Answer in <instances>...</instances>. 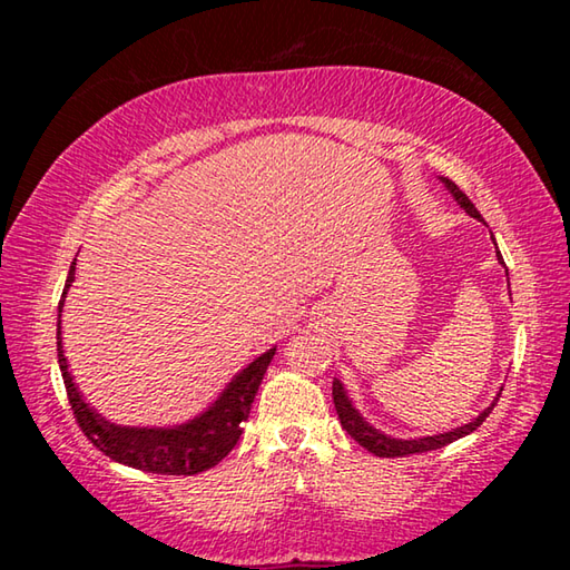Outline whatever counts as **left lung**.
Returning <instances> with one entry per match:
<instances>
[{
	"instance_id": "left-lung-1",
	"label": "left lung",
	"mask_w": 570,
	"mask_h": 570,
	"mask_svg": "<svg viewBox=\"0 0 570 570\" xmlns=\"http://www.w3.org/2000/svg\"><path fill=\"white\" fill-rule=\"evenodd\" d=\"M440 180L445 183V188L452 193V198L458 200V206H460L462 210H465L468 216L482 220L480 210H478L475 206H472V200L455 186V183H452L450 178H440ZM493 244H495V238H493ZM495 248H498V244H495ZM498 262L503 264V256H500V250H498ZM505 274H508V272H505ZM332 397H334V407H336V414H340L342 428H344L346 432H350V435H352L356 442H360L362 448L374 452V455H377V458H402V455H414V452H430V450L445 448V445H450V442H455V440H460V438L470 435L472 430H478L480 424L485 422L490 410L495 407V402H498V397H495L493 402L488 404L485 410H482V412L478 414V417H472L470 422L460 424V428H452V430H448V432H438V435H424V438H407V440H402V438L384 435V432L374 428L372 422H366V420L362 417V414H360V410L354 407V402H352L350 394H346V387L342 384V380H336V377H334V384H332Z\"/></svg>"
}]
</instances>
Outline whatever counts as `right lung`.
<instances>
[{"label": "right lung", "instance_id": "1", "mask_svg": "<svg viewBox=\"0 0 570 570\" xmlns=\"http://www.w3.org/2000/svg\"><path fill=\"white\" fill-rule=\"evenodd\" d=\"M77 258L67 272L65 292L57 306V362L70 397L72 412L77 422L92 445L102 450L105 455L115 462H122L128 468H138L146 472H158V475H198L208 468L218 465L240 438V424L246 422L250 404L262 384L266 366L272 364L276 346L258 354L254 362H248L244 370L234 374L224 392L208 404L196 417L178 424H166V428H142V424H118L105 420L102 414L90 407V402L82 397L70 374L65 346H62V306L65 296L75 282Z\"/></svg>", "mask_w": 570, "mask_h": 570}]
</instances>
